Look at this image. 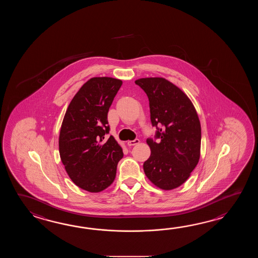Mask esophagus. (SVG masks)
<instances>
[{"label": "esophagus", "instance_id": "esophagus-1", "mask_svg": "<svg viewBox=\"0 0 258 258\" xmlns=\"http://www.w3.org/2000/svg\"><path fill=\"white\" fill-rule=\"evenodd\" d=\"M139 143H140V140L137 138V139H135V140H129V141L127 142V145L131 147V146H136V145H138Z\"/></svg>", "mask_w": 258, "mask_h": 258}]
</instances>
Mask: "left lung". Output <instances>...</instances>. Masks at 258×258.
Returning a JSON list of instances; mask_svg holds the SVG:
<instances>
[{
	"mask_svg": "<svg viewBox=\"0 0 258 258\" xmlns=\"http://www.w3.org/2000/svg\"><path fill=\"white\" fill-rule=\"evenodd\" d=\"M147 93L150 119L158 128L159 142L148 139L151 154L144 171L154 185L162 190L181 186L200 159L201 124L198 112L181 88L163 77L136 80Z\"/></svg>",
	"mask_w": 258,
	"mask_h": 258,
	"instance_id": "8db88e82",
	"label": "left lung"
}]
</instances>
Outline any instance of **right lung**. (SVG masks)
Returning a JSON list of instances; mask_svg holds the SVG:
<instances>
[{
	"instance_id": "add662e5",
	"label": "right lung",
	"mask_w": 258,
	"mask_h": 258,
	"mask_svg": "<svg viewBox=\"0 0 258 258\" xmlns=\"http://www.w3.org/2000/svg\"><path fill=\"white\" fill-rule=\"evenodd\" d=\"M122 81L92 77L77 91L66 110L59 136L60 160L73 182L99 192L113 182L121 147L110 136L108 112Z\"/></svg>"
}]
</instances>
